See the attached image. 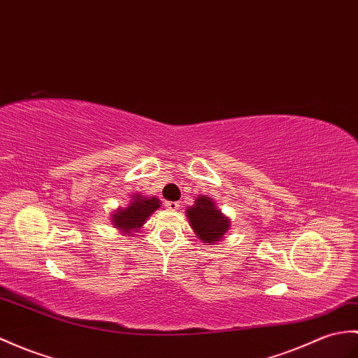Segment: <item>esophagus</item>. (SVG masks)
I'll list each match as a JSON object with an SVG mask.
<instances>
[{
	"label": "esophagus",
	"instance_id": "1",
	"mask_svg": "<svg viewBox=\"0 0 358 358\" xmlns=\"http://www.w3.org/2000/svg\"><path fill=\"white\" fill-rule=\"evenodd\" d=\"M164 207H166V209H168V210H177L178 207H180V203H178V201H166V203H164Z\"/></svg>",
	"mask_w": 358,
	"mask_h": 358
}]
</instances>
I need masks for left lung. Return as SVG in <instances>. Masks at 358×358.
Instances as JSON below:
<instances>
[{"mask_svg": "<svg viewBox=\"0 0 358 358\" xmlns=\"http://www.w3.org/2000/svg\"><path fill=\"white\" fill-rule=\"evenodd\" d=\"M187 218L195 234L204 243L213 244L229 230L230 222L209 196H198L192 207L187 209Z\"/></svg>", "mask_w": 358, "mask_h": 358, "instance_id": "1", "label": "left lung"}]
</instances>
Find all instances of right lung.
Segmentation results:
<instances>
[{
  "mask_svg": "<svg viewBox=\"0 0 358 358\" xmlns=\"http://www.w3.org/2000/svg\"><path fill=\"white\" fill-rule=\"evenodd\" d=\"M160 207V201L154 198H143L140 195H134L132 201L124 209L115 210L113 213L114 226L124 231L127 235H131V230L141 227V224L151 217V213Z\"/></svg>",
  "mask_w": 358,
  "mask_h": 358,
  "instance_id": "1",
  "label": "right lung"
}]
</instances>
